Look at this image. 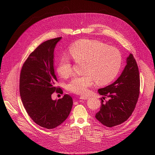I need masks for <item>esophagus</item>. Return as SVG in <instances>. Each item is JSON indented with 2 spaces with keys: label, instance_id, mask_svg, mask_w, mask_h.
Returning a JSON list of instances; mask_svg holds the SVG:
<instances>
[{
  "label": "esophagus",
  "instance_id": "34e87169",
  "mask_svg": "<svg viewBox=\"0 0 155 155\" xmlns=\"http://www.w3.org/2000/svg\"><path fill=\"white\" fill-rule=\"evenodd\" d=\"M81 99H84V100H86L90 98L89 96H81L80 97Z\"/></svg>",
  "mask_w": 155,
  "mask_h": 155
}]
</instances>
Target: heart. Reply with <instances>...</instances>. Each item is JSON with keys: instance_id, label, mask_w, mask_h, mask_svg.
Returning <instances> with one entry per match:
<instances>
[{"instance_id": "obj_1", "label": "heart", "mask_w": 155, "mask_h": 155, "mask_svg": "<svg viewBox=\"0 0 155 155\" xmlns=\"http://www.w3.org/2000/svg\"><path fill=\"white\" fill-rule=\"evenodd\" d=\"M69 53L76 62H84V74L74 77L68 84V90L77 94L87 93L94 80L99 85L111 82L118 75L121 66L120 52L97 40H80L70 47ZM57 72L64 78L72 75V64L68 56L64 54L60 58Z\"/></svg>"}]
</instances>
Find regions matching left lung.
Here are the masks:
<instances>
[{
  "label": "left lung",
  "instance_id": "8db88e82",
  "mask_svg": "<svg viewBox=\"0 0 155 155\" xmlns=\"http://www.w3.org/2000/svg\"><path fill=\"white\" fill-rule=\"evenodd\" d=\"M139 90L138 66L133 55L129 54L125 68L118 79L112 84L99 89L98 93L102 97L96 118L109 127L123 123L133 112Z\"/></svg>",
  "mask_w": 155,
  "mask_h": 155
}]
</instances>
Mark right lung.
<instances>
[{"label":"right lung","instance_id":"add662e5","mask_svg":"<svg viewBox=\"0 0 155 155\" xmlns=\"http://www.w3.org/2000/svg\"><path fill=\"white\" fill-rule=\"evenodd\" d=\"M61 38L41 43L29 56L20 74V96L28 114L36 124L48 129L67 119L73 105L69 94L58 100L51 98L54 92L62 93L56 86L58 80L53 67L54 50Z\"/></svg>","mask_w":155,"mask_h":155}]
</instances>
